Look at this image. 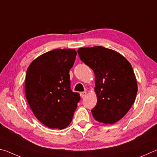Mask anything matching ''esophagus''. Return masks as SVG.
Returning <instances> with one entry per match:
<instances>
[{"instance_id": "obj_1", "label": "esophagus", "mask_w": 157, "mask_h": 157, "mask_svg": "<svg viewBox=\"0 0 157 157\" xmlns=\"http://www.w3.org/2000/svg\"><path fill=\"white\" fill-rule=\"evenodd\" d=\"M86 91H84V92H81L80 93V96L82 98L86 96Z\"/></svg>"}]
</instances>
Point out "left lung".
Returning <instances> with one entry per match:
<instances>
[{
  "mask_svg": "<svg viewBox=\"0 0 157 157\" xmlns=\"http://www.w3.org/2000/svg\"><path fill=\"white\" fill-rule=\"evenodd\" d=\"M78 52L95 74L97 104L93 116L99 123H116L136 99L137 82L131 63L119 52L102 46L79 48Z\"/></svg>",
  "mask_w": 157,
  "mask_h": 157,
  "instance_id": "obj_1",
  "label": "left lung"
}]
</instances>
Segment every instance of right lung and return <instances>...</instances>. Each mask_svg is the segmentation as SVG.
Segmentation results:
<instances>
[{
	"mask_svg": "<svg viewBox=\"0 0 157 157\" xmlns=\"http://www.w3.org/2000/svg\"><path fill=\"white\" fill-rule=\"evenodd\" d=\"M74 49H55L36 57L28 66L25 80L26 99L44 125L62 129L72 121L80 100L71 89L69 70L75 62Z\"/></svg>",
	"mask_w": 157,
	"mask_h": 157,
	"instance_id": "right-lung-1",
	"label": "right lung"
}]
</instances>
